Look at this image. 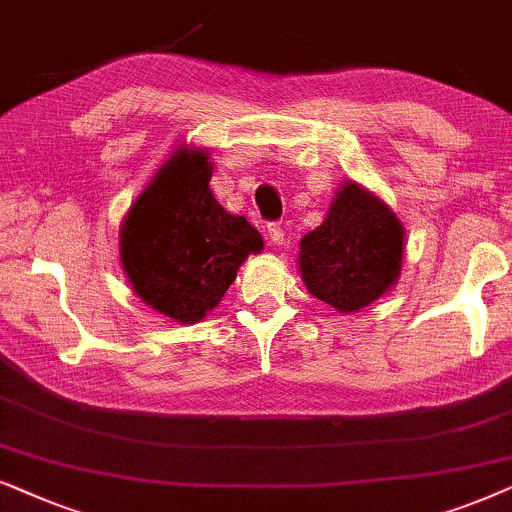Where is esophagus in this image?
Returning <instances> with one entry per match:
<instances>
[{
    "label": "esophagus",
    "mask_w": 512,
    "mask_h": 512,
    "mask_svg": "<svg viewBox=\"0 0 512 512\" xmlns=\"http://www.w3.org/2000/svg\"><path fill=\"white\" fill-rule=\"evenodd\" d=\"M269 238H271V243H276V245L285 243V231L281 229V224H269Z\"/></svg>",
    "instance_id": "1"
}]
</instances>
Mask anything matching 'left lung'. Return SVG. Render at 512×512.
<instances>
[{
  "label": "left lung",
  "mask_w": 512,
  "mask_h": 512,
  "mask_svg": "<svg viewBox=\"0 0 512 512\" xmlns=\"http://www.w3.org/2000/svg\"><path fill=\"white\" fill-rule=\"evenodd\" d=\"M403 238L398 217L377 196L346 182L325 222L299 243L306 288L342 313L365 309L398 278Z\"/></svg>",
  "instance_id": "obj_1"
}]
</instances>
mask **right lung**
<instances>
[{
	"mask_svg": "<svg viewBox=\"0 0 512 512\" xmlns=\"http://www.w3.org/2000/svg\"><path fill=\"white\" fill-rule=\"evenodd\" d=\"M203 152L173 154L121 227V262L142 302L177 323H196L234 283L262 236L210 192Z\"/></svg>",
	"mask_w": 512,
	"mask_h": 512,
	"instance_id": "right-lung-1",
	"label": "right lung"
}]
</instances>
